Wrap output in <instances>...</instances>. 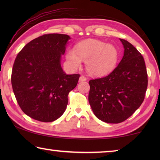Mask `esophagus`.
<instances>
[{"mask_svg":"<svg viewBox=\"0 0 160 160\" xmlns=\"http://www.w3.org/2000/svg\"><path fill=\"white\" fill-rule=\"evenodd\" d=\"M87 80V78L84 76H80L79 78V82H83V81H86Z\"/></svg>","mask_w":160,"mask_h":160,"instance_id":"esophagus-1","label":"esophagus"}]
</instances>
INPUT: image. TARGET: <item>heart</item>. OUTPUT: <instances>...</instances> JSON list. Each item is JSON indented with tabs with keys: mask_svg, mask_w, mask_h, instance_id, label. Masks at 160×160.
<instances>
[{
	"mask_svg": "<svg viewBox=\"0 0 160 160\" xmlns=\"http://www.w3.org/2000/svg\"><path fill=\"white\" fill-rule=\"evenodd\" d=\"M115 46L97 39H88L67 51L66 59L70 69L77 70L85 61V68L93 76L105 75L114 69L118 60Z\"/></svg>",
	"mask_w": 160,
	"mask_h": 160,
	"instance_id": "obj_1",
	"label": "heart"
}]
</instances>
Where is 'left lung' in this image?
<instances>
[{"label":"left lung","instance_id":"left-lung-1","mask_svg":"<svg viewBox=\"0 0 160 160\" xmlns=\"http://www.w3.org/2000/svg\"><path fill=\"white\" fill-rule=\"evenodd\" d=\"M124 48L118 66L107 76L89 81L88 100L99 120L118 123L129 118L140 107L148 88L144 58L126 40L120 39Z\"/></svg>","mask_w":160,"mask_h":160}]
</instances>
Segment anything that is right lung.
I'll return each mask as SVG.
<instances>
[{
  "label": "right lung",
  "mask_w": 160,
  "mask_h": 160,
  "mask_svg": "<svg viewBox=\"0 0 160 160\" xmlns=\"http://www.w3.org/2000/svg\"><path fill=\"white\" fill-rule=\"evenodd\" d=\"M70 37L48 34L27 44L18 54L11 76L12 90L25 114L52 122L66 109L68 95L76 87L79 74L67 75L61 67Z\"/></svg>",
  "instance_id": "1"
}]
</instances>
